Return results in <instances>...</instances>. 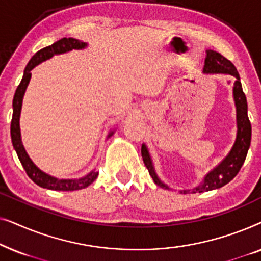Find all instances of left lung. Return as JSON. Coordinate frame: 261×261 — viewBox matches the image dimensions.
Here are the masks:
<instances>
[{
	"instance_id": "left-lung-1",
	"label": "left lung",
	"mask_w": 261,
	"mask_h": 261,
	"mask_svg": "<svg viewBox=\"0 0 261 261\" xmlns=\"http://www.w3.org/2000/svg\"><path fill=\"white\" fill-rule=\"evenodd\" d=\"M204 73H224L230 74L237 78L234 82L233 95L235 106H237V123H238V133L237 140L234 142L233 148L230 149L229 154L222 160L219 166L206 174L204 180L201 185L192 189V192H204L210 191L214 189L222 188L223 185L229 183L233 178L237 176L240 171L242 164L245 163L246 155H247L248 148L251 146V137H252V127L247 115V99H246L245 92L242 91V85L240 82V76L235 69L233 63L230 60L221 55V53L213 51V49H206V57L204 62ZM141 155L144 160L145 166L147 167L149 176L153 178L154 183L163 189H170L167 185L163 183L156 176L154 166H153L151 155H149L148 149L146 145L141 146ZM190 190L180 191L181 194H188Z\"/></svg>"
}]
</instances>
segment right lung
<instances>
[{
    "label": "right lung",
    "mask_w": 261,
    "mask_h": 261,
    "mask_svg": "<svg viewBox=\"0 0 261 261\" xmlns=\"http://www.w3.org/2000/svg\"><path fill=\"white\" fill-rule=\"evenodd\" d=\"M87 47V44L81 40L73 38H63L60 40L56 41L55 44L47 47L40 49L35 55L32 57L30 63L27 64L26 69H24L23 77L21 80L19 87H17L15 95L13 98V117L12 123H10V135H12V142L14 148H15L16 154L19 156V160L22 164L24 171H26L27 176L34 181L39 187L49 189V190H57V191H74L81 190L90 185L98 176V172L96 171H91L90 173L80 179H58L49 174L42 172V171L34 165L30 156H28L26 149H24L22 141H21V133H20V114H21V107H22V98L26 91L27 85L30 83L31 80V71L34 69L38 64H40L45 60L52 58L55 55H62V53L69 52L71 49H82ZM114 132H110L108 134V138L112 137Z\"/></svg>",
    "instance_id": "1"
}]
</instances>
